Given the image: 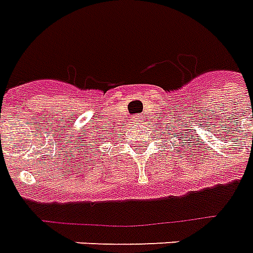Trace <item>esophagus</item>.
Returning <instances> with one entry per match:
<instances>
[{
    "label": "esophagus",
    "mask_w": 253,
    "mask_h": 253,
    "mask_svg": "<svg viewBox=\"0 0 253 253\" xmlns=\"http://www.w3.org/2000/svg\"><path fill=\"white\" fill-rule=\"evenodd\" d=\"M135 119H136V122H143V119H145V115H142L141 114V115H138Z\"/></svg>",
    "instance_id": "1"
}]
</instances>
